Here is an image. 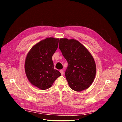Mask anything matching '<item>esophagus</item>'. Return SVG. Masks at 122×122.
Returning <instances> with one entry per match:
<instances>
[{"label": "esophagus", "mask_w": 122, "mask_h": 122, "mask_svg": "<svg viewBox=\"0 0 122 122\" xmlns=\"http://www.w3.org/2000/svg\"><path fill=\"white\" fill-rule=\"evenodd\" d=\"M60 72H61V74L62 76H63L64 75V71H63V70H60Z\"/></svg>", "instance_id": "esophagus-1"}]
</instances>
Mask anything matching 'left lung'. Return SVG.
<instances>
[{
  "instance_id": "8db88e82",
  "label": "left lung",
  "mask_w": 122,
  "mask_h": 122,
  "mask_svg": "<svg viewBox=\"0 0 122 122\" xmlns=\"http://www.w3.org/2000/svg\"><path fill=\"white\" fill-rule=\"evenodd\" d=\"M59 48L68 62L65 75L70 88L77 92L88 89L96 73V64L91 54L74 39L60 38Z\"/></svg>"
}]
</instances>
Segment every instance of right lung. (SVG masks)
Instances as JSON below:
<instances>
[{"label": "right lung", "instance_id": "add662e5", "mask_svg": "<svg viewBox=\"0 0 122 122\" xmlns=\"http://www.w3.org/2000/svg\"><path fill=\"white\" fill-rule=\"evenodd\" d=\"M59 38L48 37L34 45L27 55L25 62L26 76L30 83L41 90L52 87L61 76L54 68L52 56L58 48Z\"/></svg>", "mask_w": 122, "mask_h": 122}]
</instances>
